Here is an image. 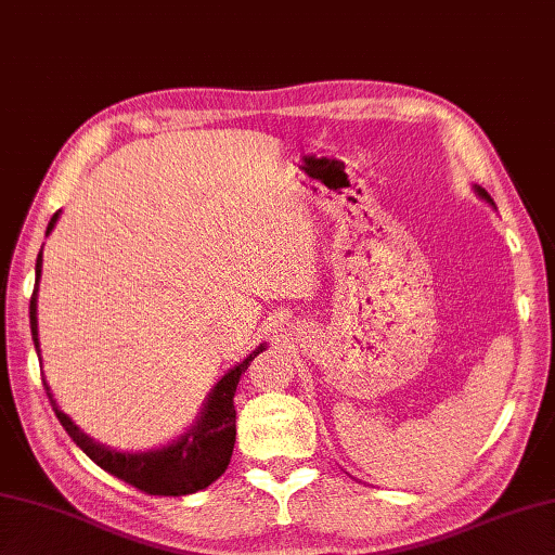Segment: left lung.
<instances>
[{"label":"left lung","instance_id":"left-lung-1","mask_svg":"<svg viewBox=\"0 0 555 555\" xmlns=\"http://www.w3.org/2000/svg\"><path fill=\"white\" fill-rule=\"evenodd\" d=\"M477 193H479L481 197H485V199H487V203H491V205H493V199H491V195H489V193L485 191V188H477Z\"/></svg>","mask_w":555,"mask_h":555}]
</instances>
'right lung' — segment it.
Wrapping results in <instances>:
<instances>
[{
  "instance_id": "1",
  "label": "right lung",
  "mask_w": 555,
  "mask_h": 555,
  "mask_svg": "<svg viewBox=\"0 0 555 555\" xmlns=\"http://www.w3.org/2000/svg\"><path fill=\"white\" fill-rule=\"evenodd\" d=\"M56 215L50 219V227L47 233L54 229ZM40 267H42V250L38 255V264H35V274L40 281ZM38 284L33 288L30 296V332L35 348H38L40 356V344H38V312H35V305H38ZM264 350L259 346L250 352V358H245L238 367H233L223 379L215 386L211 391L203 417L195 424V427L183 434L179 441L162 448V451L152 453H116L88 439L74 422H70L62 410L56 408L52 400V410L56 420L62 422L66 434L74 439V443L86 453L92 463L100 465L104 473L119 477L126 485L133 489L150 493V496H185V493H195L199 489L209 487L211 481H217L231 463L233 443H235V408H233V396L235 386H238L241 376L245 370L250 367V362ZM44 384V382H42ZM44 391H50L44 384ZM50 396V393H47ZM52 398V396H50Z\"/></svg>"
}]
</instances>
